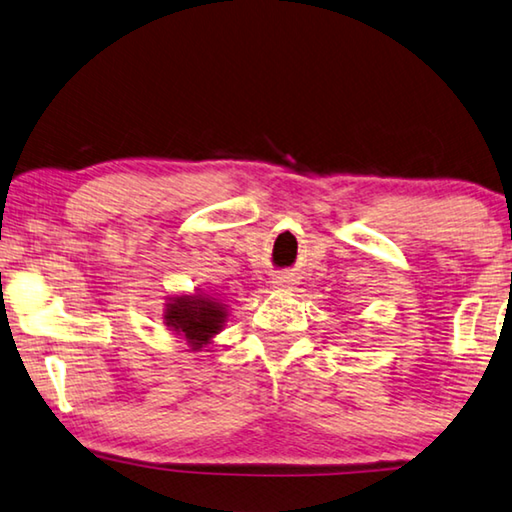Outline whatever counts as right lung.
Masks as SVG:
<instances>
[{
	"mask_svg": "<svg viewBox=\"0 0 512 512\" xmlns=\"http://www.w3.org/2000/svg\"><path fill=\"white\" fill-rule=\"evenodd\" d=\"M225 319V310L214 300L209 298H177L175 303L168 305L166 323L173 326L177 332L189 339V342L202 348L207 339L221 330V323Z\"/></svg>",
	"mask_w": 512,
	"mask_h": 512,
	"instance_id": "add662e5",
	"label": "right lung"
}]
</instances>
